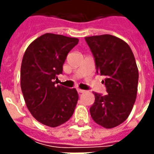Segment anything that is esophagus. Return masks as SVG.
Instances as JSON below:
<instances>
[{"label": "esophagus", "instance_id": "esophagus-1", "mask_svg": "<svg viewBox=\"0 0 154 154\" xmlns=\"http://www.w3.org/2000/svg\"><path fill=\"white\" fill-rule=\"evenodd\" d=\"M77 92H79V93H83V92H85V91L82 90V89H77Z\"/></svg>", "mask_w": 154, "mask_h": 154}]
</instances>
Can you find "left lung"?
<instances>
[{
    "label": "left lung",
    "instance_id": "obj_1",
    "mask_svg": "<svg viewBox=\"0 0 154 154\" xmlns=\"http://www.w3.org/2000/svg\"><path fill=\"white\" fill-rule=\"evenodd\" d=\"M94 56L97 73L104 75L106 95L94 92L90 108L93 121L105 128L120 125L128 117L137 95L139 72L126 42L104 34L85 38Z\"/></svg>",
    "mask_w": 154,
    "mask_h": 154
}]
</instances>
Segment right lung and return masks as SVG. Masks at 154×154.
I'll return each instance as SVG.
<instances>
[{"label":"right lung","mask_w":154,"mask_h":154,"mask_svg":"<svg viewBox=\"0 0 154 154\" xmlns=\"http://www.w3.org/2000/svg\"><path fill=\"white\" fill-rule=\"evenodd\" d=\"M79 39L45 33L35 39L24 54L20 70L21 91L35 119L51 128L69 120L78 101L75 88L56 86L68 52Z\"/></svg>","instance_id":"add662e5"}]
</instances>
